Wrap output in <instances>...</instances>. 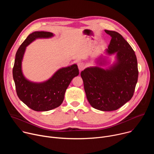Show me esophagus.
I'll use <instances>...</instances> for the list:
<instances>
[{
	"mask_svg": "<svg viewBox=\"0 0 154 154\" xmlns=\"http://www.w3.org/2000/svg\"><path fill=\"white\" fill-rule=\"evenodd\" d=\"M77 65H78V68H79V69L80 72L84 69V68H85V64H84L83 63L79 62V63H77Z\"/></svg>",
	"mask_w": 154,
	"mask_h": 154,
	"instance_id": "1",
	"label": "esophagus"
}]
</instances>
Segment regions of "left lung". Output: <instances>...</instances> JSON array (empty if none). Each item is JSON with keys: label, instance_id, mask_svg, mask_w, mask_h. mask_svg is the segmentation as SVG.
<instances>
[{"label": "left lung", "instance_id": "obj_1", "mask_svg": "<svg viewBox=\"0 0 154 154\" xmlns=\"http://www.w3.org/2000/svg\"><path fill=\"white\" fill-rule=\"evenodd\" d=\"M112 39L106 53L116 54V61L108 69L87 68L81 72L86 98L90 105L101 111L116 110L133 97L138 81V70L135 52L121 35L105 30ZM105 58L97 63L102 65Z\"/></svg>", "mask_w": 154, "mask_h": 154}]
</instances>
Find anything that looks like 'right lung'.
Masks as SVG:
<instances>
[{
  "mask_svg": "<svg viewBox=\"0 0 154 154\" xmlns=\"http://www.w3.org/2000/svg\"><path fill=\"white\" fill-rule=\"evenodd\" d=\"M54 34L48 32H35L30 34L19 48L15 57L13 77L17 95L27 106L36 112H46L59 106L66 90L72 79L79 74L77 65L58 69L49 80L35 83L27 80L22 71V61L26 47L38 38H49Z\"/></svg>",
  "mask_w": 154,
  "mask_h": 154,
  "instance_id": "1",
  "label": "right lung"
}]
</instances>
